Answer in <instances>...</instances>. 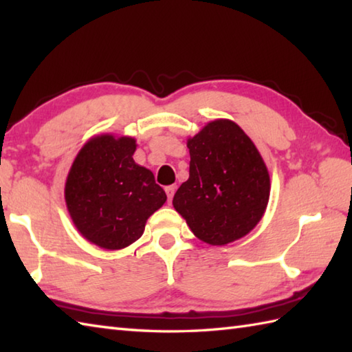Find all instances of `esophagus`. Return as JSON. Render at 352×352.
I'll list each match as a JSON object with an SVG mask.
<instances>
[{"label":"esophagus","instance_id":"esophagus-1","mask_svg":"<svg viewBox=\"0 0 352 352\" xmlns=\"http://www.w3.org/2000/svg\"><path fill=\"white\" fill-rule=\"evenodd\" d=\"M175 190H177V186L175 184L166 186V188H164V192H166V195H168V201H172V198H174Z\"/></svg>","mask_w":352,"mask_h":352}]
</instances>
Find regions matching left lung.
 <instances>
[{"label": "left lung", "instance_id": "1", "mask_svg": "<svg viewBox=\"0 0 352 352\" xmlns=\"http://www.w3.org/2000/svg\"><path fill=\"white\" fill-rule=\"evenodd\" d=\"M189 178L172 199L199 241L213 246L245 237L263 218L271 178L263 157L230 119L207 122L188 139Z\"/></svg>", "mask_w": 352, "mask_h": 352}]
</instances>
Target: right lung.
Instances as JSON below:
<instances>
[{
    "mask_svg": "<svg viewBox=\"0 0 352 352\" xmlns=\"http://www.w3.org/2000/svg\"><path fill=\"white\" fill-rule=\"evenodd\" d=\"M131 136L102 133L80 149L65 183L74 226L86 241L116 251L144 234L149 216L166 203L154 174L133 159Z\"/></svg>",
    "mask_w": 352,
    "mask_h": 352,
    "instance_id": "1",
    "label": "right lung"
}]
</instances>
